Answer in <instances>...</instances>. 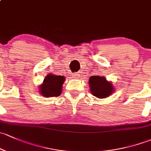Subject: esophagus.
Segmentation results:
<instances>
[{
	"label": "esophagus",
	"mask_w": 151,
	"mask_h": 151,
	"mask_svg": "<svg viewBox=\"0 0 151 151\" xmlns=\"http://www.w3.org/2000/svg\"><path fill=\"white\" fill-rule=\"evenodd\" d=\"M73 77L75 78H79V77H80V75H79L78 73H75L73 74Z\"/></svg>",
	"instance_id": "esophagus-1"
}]
</instances>
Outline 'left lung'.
Wrapping results in <instances>:
<instances>
[{
    "mask_svg": "<svg viewBox=\"0 0 151 151\" xmlns=\"http://www.w3.org/2000/svg\"><path fill=\"white\" fill-rule=\"evenodd\" d=\"M91 92L98 98L108 97L113 91V86L103 76H91L88 81Z\"/></svg>",
    "mask_w": 151,
    "mask_h": 151,
    "instance_id": "obj_1",
    "label": "left lung"
}]
</instances>
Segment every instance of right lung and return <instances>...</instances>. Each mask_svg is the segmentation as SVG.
<instances>
[{
    "label": "right lung",
    "instance_id": "right-lung-1",
    "mask_svg": "<svg viewBox=\"0 0 151 151\" xmlns=\"http://www.w3.org/2000/svg\"><path fill=\"white\" fill-rule=\"evenodd\" d=\"M65 80L64 76L48 75L39 88L42 96L58 97L62 92V86Z\"/></svg>",
    "mask_w": 151,
    "mask_h": 151
}]
</instances>
